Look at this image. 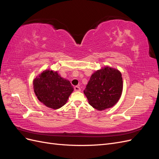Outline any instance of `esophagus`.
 <instances>
[{
  "label": "esophagus",
  "instance_id": "34e87169",
  "mask_svg": "<svg viewBox=\"0 0 159 159\" xmlns=\"http://www.w3.org/2000/svg\"><path fill=\"white\" fill-rule=\"evenodd\" d=\"M74 90L75 91H80L81 89H80V87H78V86H75V87H74Z\"/></svg>",
  "mask_w": 159,
  "mask_h": 159
}]
</instances>
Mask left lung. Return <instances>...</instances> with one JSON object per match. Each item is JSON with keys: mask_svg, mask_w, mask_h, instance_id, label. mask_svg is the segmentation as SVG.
Returning a JSON list of instances; mask_svg holds the SVG:
<instances>
[{"mask_svg": "<svg viewBox=\"0 0 159 159\" xmlns=\"http://www.w3.org/2000/svg\"><path fill=\"white\" fill-rule=\"evenodd\" d=\"M123 86L120 71L105 66L91 75L84 93L90 105L98 111H103L112 107L118 102Z\"/></svg>", "mask_w": 159, "mask_h": 159, "instance_id": "8db88e82", "label": "left lung"}]
</instances>
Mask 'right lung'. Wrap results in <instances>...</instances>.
<instances>
[{
  "label": "right lung",
  "mask_w": 159,
  "mask_h": 159,
  "mask_svg": "<svg viewBox=\"0 0 159 159\" xmlns=\"http://www.w3.org/2000/svg\"><path fill=\"white\" fill-rule=\"evenodd\" d=\"M33 85L38 100L53 109L64 106L74 91L70 81L61 78L57 71L50 70L37 75L33 81Z\"/></svg>",
  "instance_id": "obj_1"
}]
</instances>
